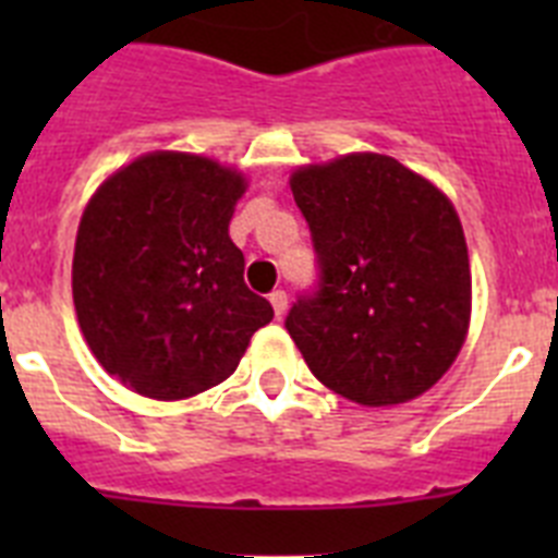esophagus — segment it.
Segmentation results:
<instances>
[{
    "label": "esophagus",
    "instance_id": "34e87169",
    "mask_svg": "<svg viewBox=\"0 0 558 558\" xmlns=\"http://www.w3.org/2000/svg\"><path fill=\"white\" fill-rule=\"evenodd\" d=\"M268 299H270V304H274L276 318H282L284 310H288V293H284V290H274V293H270Z\"/></svg>",
    "mask_w": 558,
    "mask_h": 558
}]
</instances>
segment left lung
<instances>
[{
    "label": "left lung",
    "instance_id": "8db88e82",
    "mask_svg": "<svg viewBox=\"0 0 558 558\" xmlns=\"http://www.w3.org/2000/svg\"><path fill=\"white\" fill-rule=\"evenodd\" d=\"M290 190L318 263L315 288L284 318L310 372L360 405L425 393L470 327V256L452 204L379 153L302 167Z\"/></svg>",
    "mask_w": 558,
    "mask_h": 558
}]
</instances>
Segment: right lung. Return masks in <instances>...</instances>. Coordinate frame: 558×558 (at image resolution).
Instances as JSON below:
<instances>
[{
	"mask_svg": "<svg viewBox=\"0 0 558 558\" xmlns=\"http://www.w3.org/2000/svg\"><path fill=\"white\" fill-rule=\"evenodd\" d=\"M243 175L190 153H150L97 190L81 218L72 295L88 349L150 399H184L236 368L274 318L243 279L229 220Z\"/></svg>",
	"mask_w": 558,
	"mask_h": 558,
	"instance_id": "right-lung-1",
	"label": "right lung"
}]
</instances>
